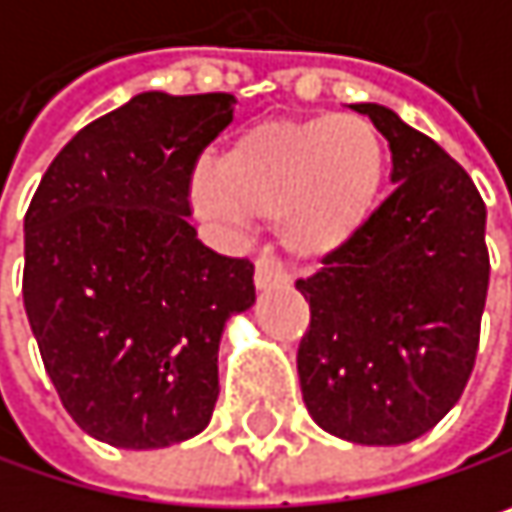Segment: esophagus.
<instances>
[{
  "label": "esophagus",
  "mask_w": 512,
  "mask_h": 512,
  "mask_svg": "<svg viewBox=\"0 0 512 512\" xmlns=\"http://www.w3.org/2000/svg\"><path fill=\"white\" fill-rule=\"evenodd\" d=\"M287 275L281 269V263L275 260L272 255H260L255 260V287L257 290H269L275 284H284Z\"/></svg>",
  "instance_id": "34e87169"
}]
</instances>
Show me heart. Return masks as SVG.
<instances>
[{"instance_id":"obj_1","label":"heart","mask_w":512,"mask_h":512,"mask_svg":"<svg viewBox=\"0 0 512 512\" xmlns=\"http://www.w3.org/2000/svg\"><path fill=\"white\" fill-rule=\"evenodd\" d=\"M385 177L388 148L367 118H272L243 130L216 168H201L192 198L201 216L228 228L275 219L290 255L323 260L367 228Z\"/></svg>"}]
</instances>
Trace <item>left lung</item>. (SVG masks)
<instances>
[{"mask_svg":"<svg viewBox=\"0 0 512 512\" xmlns=\"http://www.w3.org/2000/svg\"><path fill=\"white\" fill-rule=\"evenodd\" d=\"M391 148L397 186L367 228L296 290L311 305L296 370L311 418L356 445L430 433L471 376L489 287L486 204L433 139L356 103Z\"/></svg>","mask_w":512,"mask_h":512,"instance_id":"8db88e82","label":"left lung"}]
</instances>
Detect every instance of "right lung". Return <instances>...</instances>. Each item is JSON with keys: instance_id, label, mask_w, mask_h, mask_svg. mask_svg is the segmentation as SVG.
Here are the masks:
<instances>
[{"instance_id": "right-lung-1", "label": "right lung", "mask_w": 512, "mask_h": 512, "mask_svg": "<svg viewBox=\"0 0 512 512\" xmlns=\"http://www.w3.org/2000/svg\"><path fill=\"white\" fill-rule=\"evenodd\" d=\"M234 94H136L82 127L29 204L23 302L67 415L151 451L198 436L219 397L225 323L255 305V266L189 225L201 151Z\"/></svg>"}]
</instances>
